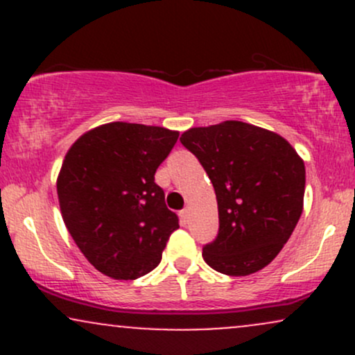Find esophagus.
I'll list each match as a JSON object with an SVG mask.
<instances>
[{"instance_id":"esophagus-1","label":"esophagus","mask_w":355,"mask_h":355,"mask_svg":"<svg viewBox=\"0 0 355 355\" xmlns=\"http://www.w3.org/2000/svg\"><path fill=\"white\" fill-rule=\"evenodd\" d=\"M189 215H190V211H189V209H187V207H185V209H183V210L180 211V218H182L183 223L189 222Z\"/></svg>"}]
</instances>
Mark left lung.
<instances>
[{
	"label": "left lung",
	"instance_id": "left-lung-1",
	"mask_svg": "<svg viewBox=\"0 0 355 355\" xmlns=\"http://www.w3.org/2000/svg\"><path fill=\"white\" fill-rule=\"evenodd\" d=\"M180 141L217 195L218 235L203 247V260L225 275L262 270L302 215L304 160L284 137L237 120L190 128Z\"/></svg>",
	"mask_w": 355,
	"mask_h": 355
}]
</instances>
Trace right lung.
Segmentation results:
<instances>
[{"label": "right lung", "mask_w": 355, "mask_h": 355, "mask_svg": "<svg viewBox=\"0 0 355 355\" xmlns=\"http://www.w3.org/2000/svg\"><path fill=\"white\" fill-rule=\"evenodd\" d=\"M178 132L113 121L83 133L61 165V217L81 254L115 280H133L160 263L178 217L166 209L155 172Z\"/></svg>", "instance_id": "right-lung-1"}]
</instances>
